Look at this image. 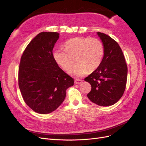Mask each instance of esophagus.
Segmentation results:
<instances>
[{
  "label": "esophagus",
  "mask_w": 146,
  "mask_h": 146,
  "mask_svg": "<svg viewBox=\"0 0 146 146\" xmlns=\"http://www.w3.org/2000/svg\"><path fill=\"white\" fill-rule=\"evenodd\" d=\"M81 83H82V80H80V79H76V80L74 82V83L76 84V85H77V84H80Z\"/></svg>",
  "instance_id": "34e87169"
}]
</instances>
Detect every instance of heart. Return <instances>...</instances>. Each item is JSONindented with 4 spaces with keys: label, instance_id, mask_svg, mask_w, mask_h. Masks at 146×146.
Returning <instances> with one entry per match:
<instances>
[{
    "label": "heart",
    "instance_id": "obj_1",
    "mask_svg": "<svg viewBox=\"0 0 146 146\" xmlns=\"http://www.w3.org/2000/svg\"><path fill=\"white\" fill-rule=\"evenodd\" d=\"M104 54L103 44L95 38H74L64 44V50H56L54 59L64 70L68 71L77 64L69 73L80 77L88 72H92L100 66Z\"/></svg>",
    "mask_w": 146,
    "mask_h": 146
}]
</instances>
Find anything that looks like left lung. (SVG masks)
Wrapping results in <instances>:
<instances>
[{"label": "left lung", "mask_w": 146, "mask_h": 146, "mask_svg": "<svg viewBox=\"0 0 146 146\" xmlns=\"http://www.w3.org/2000/svg\"><path fill=\"white\" fill-rule=\"evenodd\" d=\"M98 35L103 43L104 55L99 68L85 80L91 85L87 94L89 99L97 105L107 107L116 104L123 94L127 66L118 43L105 33L98 32Z\"/></svg>", "instance_id": "1"}]
</instances>
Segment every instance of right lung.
<instances>
[{
  "label": "right lung",
  "instance_id": "1",
  "mask_svg": "<svg viewBox=\"0 0 146 146\" xmlns=\"http://www.w3.org/2000/svg\"><path fill=\"white\" fill-rule=\"evenodd\" d=\"M57 32H41L26 47L21 58L18 84L25 104L34 111L48 114L58 108L74 80L61 69L52 50Z\"/></svg>",
  "mask_w": 146,
  "mask_h": 146
}]
</instances>
